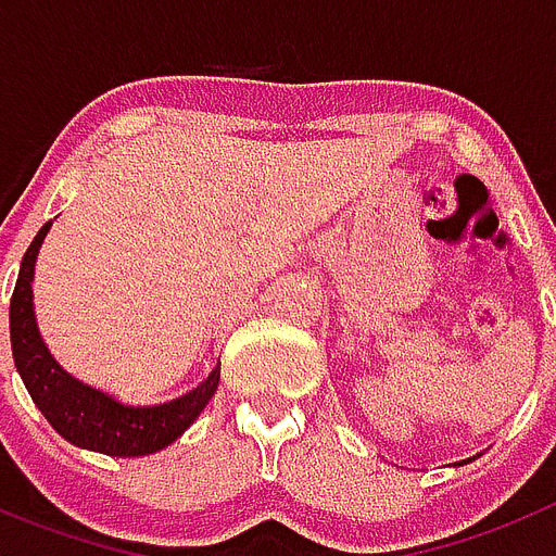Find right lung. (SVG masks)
Segmentation results:
<instances>
[{"mask_svg": "<svg viewBox=\"0 0 556 556\" xmlns=\"http://www.w3.org/2000/svg\"><path fill=\"white\" fill-rule=\"evenodd\" d=\"M50 226L52 220H47L33 238L30 249L24 251L11 299L13 361L33 403L66 442L86 451L125 458L164 451L195 422L212 394L218 392L220 366H215L210 378L201 380L192 392L159 405H128L114 394L70 375L45 344V338L38 332L36 307H33L36 260Z\"/></svg>", "mask_w": 556, "mask_h": 556, "instance_id": "add662e5", "label": "right lung"}]
</instances>
